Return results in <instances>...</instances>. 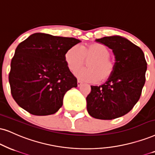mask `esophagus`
<instances>
[{"mask_svg": "<svg viewBox=\"0 0 155 155\" xmlns=\"http://www.w3.org/2000/svg\"><path fill=\"white\" fill-rule=\"evenodd\" d=\"M82 84V82L81 81H77V86L78 87H80V86H81Z\"/></svg>", "mask_w": 155, "mask_h": 155, "instance_id": "esophagus-1", "label": "esophagus"}]
</instances>
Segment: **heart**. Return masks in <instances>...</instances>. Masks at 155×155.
<instances>
[{"label":"heart","instance_id":"obj_1","mask_svg":"<svg viewBox=\"0 0 155 155\" xmlns=\"http://www.w3.org/2000/svg\"><path fill=\"white\" fill-rule=\"evenodd\" d=\"M110 55V50L104 44L92 43L82 48L77 45L71 47L64 58L71 72L83 67L87 61L88 68L79 71L76 76L82 81L97 83L99 80L101 82L108 80L114 71V64L109 58Z\"/></svg>","mask_w":155,"mask_h":155}]
</instances>
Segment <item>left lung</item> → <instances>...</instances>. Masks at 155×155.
Masks as SVG:
<instances>
[{
    "mask_svg": "<svg viewBox=\"0 0 155 155\" xmlns=\"http://www.w3.org/2000/svg\"><path fill=\"white\" fill-rule=\"evenodd\" d=\"M112 49L114 71L101 86H91L87 111L95 119L110 120L132 110L140 99L145 83L147 61L140 47L119 36L96 39Z\"/></svg>",
    "mask_w": 155,
    "mask_h": 155,
    "instance_id": "left-lung-1",
    "label": "left lung"
}]
</instances>
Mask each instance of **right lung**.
<instances>
[{
  "instance_id": "obj_1",
  "label": "right lung",
  "mask_w": 155,
  "mask_h": 155,
  "mask_svg": "<svg viewBox=\"0 0 155 155\" xmlns=\"http://www.w3.org/2000/svg\"><path fill=\"white\" fill-rule=\"evenodd\" d=\"M81 41L36 33L17 46L8 80L13 99L31 114H55L64 96L77 87V79L65 61L66 52Z\"/></svg>"
}]
</instances>
